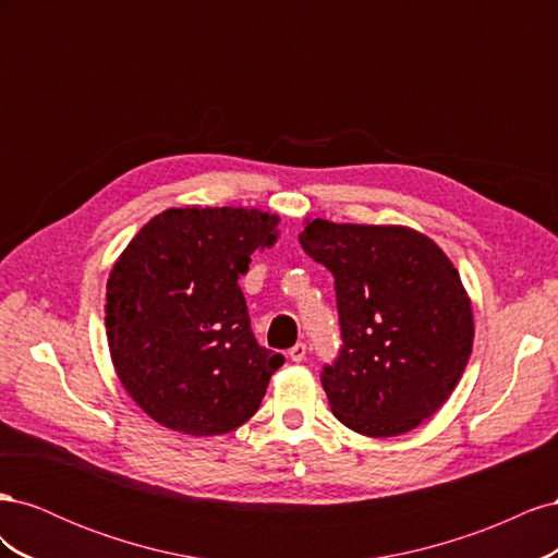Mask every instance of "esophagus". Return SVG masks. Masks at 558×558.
<instances>
[{
    "mask_svg": "<svg viewBox=\"0 0 558 558\" xmlns=\"http://www.w3.org/2000/svg\"><path fill=\"white\" fill-rule=\"evenodd\" d=\"M305 356H307V347H305V344L298 342L295 347H291L289 359H291L293 363H302V361H305Z\"/></svg>",
    "mask_w": 558,
    "mask_h": 558,
    "instance_id": "esophagus-1",
    "label": "esophagus"
}]
</instances>
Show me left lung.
I'll return each instance as SVG.
<instances>
[{
  "instance_id": "1",
  "label": "left lung",
  "mask_w": 558,
  "mask_h": 558,
  "mask_svg": "<svg viewBox=\"0 0 558 558\" xmlns=\"http://www.w3.org/2000/svg\"><path fill=\"white\" fill-rule=\"evenodd\" d=\"M298 240L335 277L344 344L320 375L332 414L367 437L414 430L447 402L472 353L459 269L408 226L314 218Z\"/></svg>"
}]
</instances>
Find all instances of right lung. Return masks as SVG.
Instances as JSON below:
<instances>
[{"mask_svg": "<svg viewBox=\"0 0 558 558\" xmlns=\"http://www.w3.org/2000/svg\"><path fill=\"white\" fill-rule=\"evenodd\" d=\"M279 216L242 207L167 209L134 234L107 281L116 375L160 426L223 435L258 412L283 356L251 332L240 277L275 246Z\"/></svg>", "mask_w": 558, "mask_h": 558, "instance_id": "obj_1", "label": "right lung"}]
</instances>
